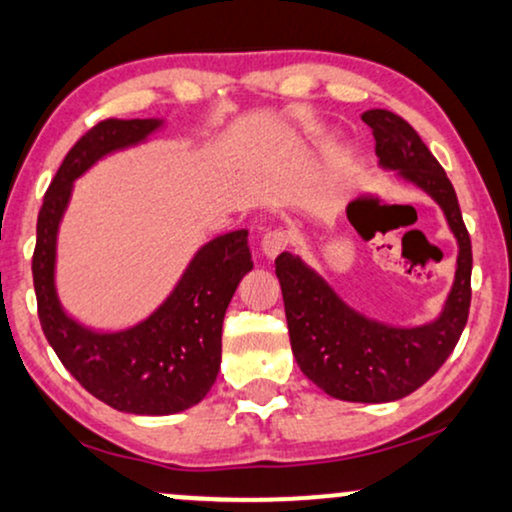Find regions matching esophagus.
Masks as SVG:
<instances>
[{
  "mask_svg": "<svg viewBox=\"0 0 512 512\" xmlns=\"http://www.w3.org/2000/svg\"><path fill=\"white\" fill-rule=\"evenodd\" d=\"M288 248V234L281 229H274V231H267V234L262 236L260 241V250L262 255L267 257V260H274L278 252H283Z\"/></svg>",
  "mask_w": 512,
  "mask_h": 512,
  "instance_id": "1",
  "label": "esophagus"
}]
</instances>
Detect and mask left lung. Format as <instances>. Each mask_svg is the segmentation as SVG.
I'll return each instance as SVG.
<instances>
[{
    "label": "left lung",
    "mask_w": 512,
    "mask_h": 512,
    "mask_svg": "<svg viewBox=\"0 0 512 512\" xmlns=\"http://www.w3.org/2000/svg\"><path fill=\"white\" fill-rule=\"evenodd\" d=\"M361 120L373 129L378 165L435 200L456 238V274L442 309L418 326L378 321L342 300L295 252L276 257V276L300 371L335 399L383 404L416 392L454 352L468 321L472 248L454 186L416 129L383 108Z\"/></svg>",
    "instance_id": "obj_1"
}]
</instances>
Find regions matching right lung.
<instances>
[{
    "mask_svg": "<svg viewBox=\"0 0 512 512\" xmlns=\"http://www.w3.org/2000/svg\"><path fill=\"white\" fill-rule=\"evenodd\" d=\"M163 118L103 120L70 148L37 217L32 255L37 312L56 357L89 394L134 416H172L205 399L222 364V323L252 269L248 229L215 236L193 252L170 293L125 328L99 331L66 312L56 288L58 229L75 181L108 155L151 141Z\"/></svg>",
    "mask_w": 512,
    "mask_h": 512,
    "instance_id": "add662e5",
    "label": "right lung"
}]
</instances>
